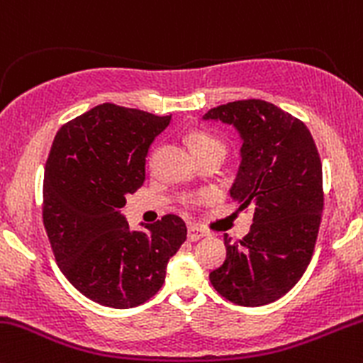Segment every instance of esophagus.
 <instances>
[{
	"label": "esophagus",
	"instance_id": "1",
	"mask_svg": "<svg viewBox=\"0 0 363 363\" xmlns=\"http://www.w3.org/2000/svg\"><path fill=\"white\" fill-rule=\"evenodd\" d=\"M206 236V233L201 229H197L196 225H190L189 227V233H186V238H189V241H199V239H203Z\"/></svg>",
	"mask_w": 363,
	"mask_h": 363
}]
</instances>
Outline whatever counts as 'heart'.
<instances>
[{
  "label": "heart",
  "mask_w": 363,
  "mask_h": 363,
  "mask_svg": "<svg viewBox=\"0 0 363 363\" xmlns=\"http://www.w3.org/2000/svg\"><path fill=\"white\" fill-rule=\"evenodd\" d=\"M190 145H192L194 154L196 155L203 154V152H208V150L225 152V147H223L222 141L208 133H194L192 136H190Z\"/></svg>",
  "instance_id": "b5f03b06"
}]
</instances>
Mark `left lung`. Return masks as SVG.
I'll return each instance as SVG.
<instances>
[{
  "label": "left lung",
  "mask_w": 363,
  "mask_h": 363,
  "mask_svg": "<svg viewBox=\"0 0 363 363\" xmlns=\"http://www.w3.org/2000/svg\"><path fill=\"white\" fill-rule=\"evenodd\" d=\"M203 121L236 129L241 164L230 197L239 209L253 208L241 241L223 236L225 262L209 281L234 304L274 302L302 278L318 236L323 180L315 140L301 121L260 99L222 104Z\"/></svg>",
  "instance_id": "left-lung-1"
}]
</instances>
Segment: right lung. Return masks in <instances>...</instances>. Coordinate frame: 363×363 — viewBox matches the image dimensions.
<instances>
[{"mask_svg": "<svg viewBox=\"0 0 363 363\" xmlns=\"http://www.w3.org/2000/svg\"><path fill=\"white\" fill-rule=\"evenodd\" d=\"M133 108L104 103L59 129L45 164L43 223L55 262L80 294L129 309L159 292L185 222L166 215L130 230L122 208L143 185L148 148L169 125Z\"/></svg>", "mask_w": 363, "mask_h": 363, "instance_id": "right-lung-1", "label": "right lung"}]
</instances>
